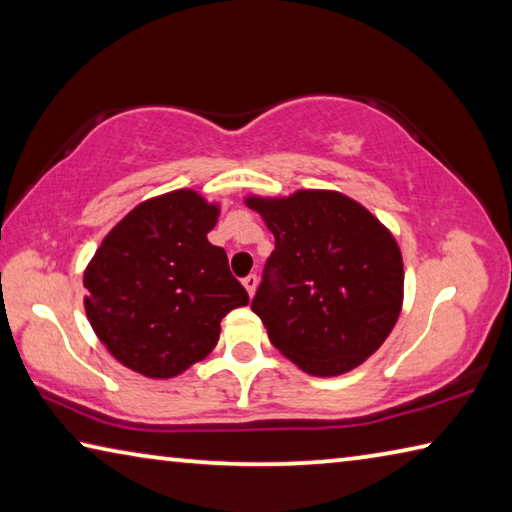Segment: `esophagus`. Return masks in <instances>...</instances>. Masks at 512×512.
<instances>
[{
    "label": "esophagus",
    "mask_w": 512,
    "mask_h": 512,
    "mask_svg": "<svg viewBox=\"0 0 512 512\" xmlns=\"http://www.w3.org/2000/svg\"><path fill=\"white\" fill-rule=\"evenodd\" d=\"M244 287L248 291V296H253L255 289H257V275L255 273H250V275L244 277Z\"/></svg>",
    "instance_id": "obj_1"
}]
</instances>
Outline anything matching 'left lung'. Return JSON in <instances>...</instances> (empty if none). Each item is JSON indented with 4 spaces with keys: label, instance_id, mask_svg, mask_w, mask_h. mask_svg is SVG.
<instances>
[{
    "label": "left lung",
    "instance_id": "left-lung-1",
    "mask_svg": "<svg viewBox=\"0 0 512 512\" xmlns=\"http://www.w3.org/2000/svg\"><path fill=\"white\" fill-rule=\"evenodd\" d=\"M275 237L250 307L284 357L318 377L357 368L391 334L404 266L366 207L336 192L248 198Z\"/></svg>",
    "mask_w": 512,
    "mask_h": 512
}]
</instances>
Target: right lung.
<instances>
[{"label":"right lung","mask_w":512,"mask_h":512,"mask_svg":"<svg viewBox=\"0 0 512 512\" xmlns=\"http://www.w3.org/2000/svg\"><path fill=\"white\" fill-rule=\"evenodd\" d=\"M219 207L192 189L151 198L103 239L85 271V311L112 357L176 377L219 341L221 318L248 305L228 255L207 241Z\"/></svg>","instance_id":"obj_1"}]
</instances>
